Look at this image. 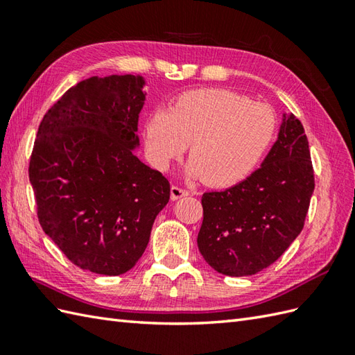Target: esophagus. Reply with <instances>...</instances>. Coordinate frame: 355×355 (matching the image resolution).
I'll list each match as a JSON object with an SVG mask.
<instances>
[{"label": "esophagus", "mask_w": 355, "mask_h": 355, "mask_svg": "<svg viewBox=\"0 0 355 355\" xmlns=\"http://www.w3.org/2000/svg\"><path fill=\"white\" fill-rule=\"evenodd\" d=\"M187 195H189V192H187L186 189H182V187H178V186H172L171 187V198H172V201H177L180 198L187 197Z\"/></svg>", "instance_id": "1"}]
</instances>
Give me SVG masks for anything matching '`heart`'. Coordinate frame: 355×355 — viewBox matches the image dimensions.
<instances>
[{"mask_svg": "<svg viewBox=\"0 0 355 355\" xmlns=\"http://www.w3.org/2000/svg\"><path fill=\"white\" fill-rule=\"evenodd\" d=\"M276 134L268 105L221 88L184 93L169 110L158 108L146 120V150L155 168L166 171L191 141L186 175L215 187L243 182L259 164Z\"/></svg>", "mask_w": 355, "mask_h": 355, "instance_id": "1", "label": "heart"}]
</instances>
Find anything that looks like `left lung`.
<instances>
[{"label": "left lung", "mask_w": 355, "mask_h": 355, "mask_svg": "<svg viewBox=\"0 0 355 355\" xmlns=\"http://www.w3.org/2000/svg\"><path fill=\"white\" fill-rule=\"evenodd\" d=\"M314 191L302 123L284 112L277 139L250 177L201 197L198 248L225 276H250L271 266L304 229Z\"/></svg>", "instance_id": "obj_1"}]
</instances>
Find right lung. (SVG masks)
Wrapping results in <instances>:
<instances>
[{"label":"right lung","instance_id":"right-lung-1","mask_svg":"<svg viewBox=\"0 0 355 355\" xmlns=\"http://www.w3.org/2000/svg\"><path fill=\"white\" fill-rule=\"evenodd\" d=\"M145 85L140 74L82 80L37 128L28 177L41 227L74 266L97 275L135 266L171 197L168 180L134 154Z\"/></svg>","mask_w":355,"mask_h":355}]
</instances>
